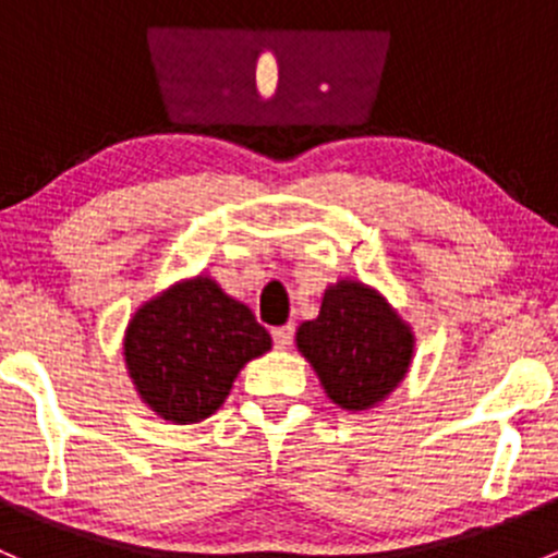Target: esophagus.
Listing matches in <instances>:
<instances>
[{"label":"esophagus","instance_id":"obj_1","mask_svg":"<svg viewBox=\"0 0 558 558\" xmlns=\"http://www.w3.org/2000/svg\"><path fill=\"white\" fill-rule=\"evenodd\" d=\"M272 340H275V348L286 351V348L294 342V326L286 324V326H278V329H272Z\"/></svg>","mask_w":558,"mask_h":558}]
</instances>
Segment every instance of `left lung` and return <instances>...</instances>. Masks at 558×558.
Returning a JSON list of instances; mask_svg holds the SVG:
<instances>
[{
	"mask_svg": "<svg viewBox=\"0 0 558 558\" xmlns=\"http://www.w3.org/2000/svg\"><path fill=\"white\" fill-rule=\"evenodd\" d=\"M296 348L331 402L369 410L402 384L415 337L378 291L359 280H337L324 291L318 318L296 329Z\"/></svg>",
	"mask_w": 558,
	"mask_h": 558,
	"instance_id": "1",
	"label": "left lung"
}]
</instances>
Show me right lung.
Segmentation results:
<instances>
[{
    "mask_svg": "<svg viewBox=\"0 0 558 558\" xmlns=\"http://www.w3.org/2000/svg\"><path fill=\"white\" fill-rule=\"evenodd\" d=\"M269 348L272 337L251 307L223 294L207 275L145 302L123 337L134 388L172 424H196L216 413L240 369Z\"/></svg>",
    "mask_w": 558,
    "mask_h": 558,
    "instance_id": "right-lung-1",
    "label": "right lung"
}]
</instances>
